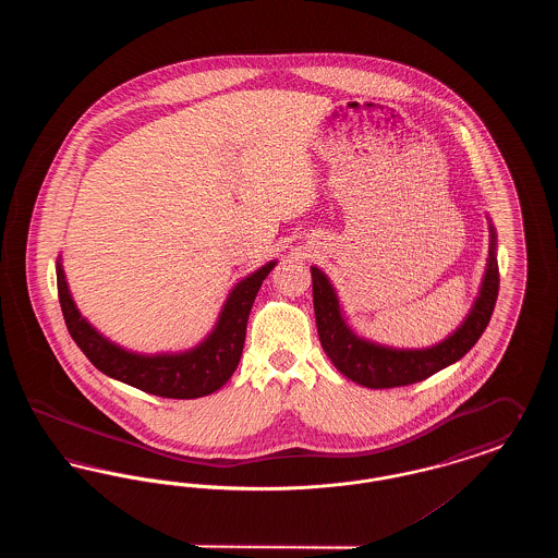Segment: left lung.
Wrapping results in <instances>:
<instances>
[{
	"label": "left lung",
	"instance_id": "1",
	"mask_svg": "<svg viewBox=\"0 0 558 558\" xmlns=\"http://www.w3.org/2000/svg\"><path fill=\"white\" fill-rule=\"evenodd\" d=\"M496 244V228L489 221L487 264L471 312L444 341L423 349H398L357 337L353 328L347 324L339 294L335 291L332 282L319 267H312L314 312L319 343L330 357V362L335 364V368L362 387L391 389L425 380L435 372L444 371L460 357H464L487 328L498 299L500 274Z\"/></svg>",
	"mask_w": 558,
	"mask_h": 558
}]
</instances>
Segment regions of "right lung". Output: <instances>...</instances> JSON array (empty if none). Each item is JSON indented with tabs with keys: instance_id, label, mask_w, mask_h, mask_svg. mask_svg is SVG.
Segmentation results:
<instances>
[{
	"instance_id": "1",
	"label": "right lung",
	"mask_w": 558,
	"mask_h": 558,
	"mask_svg": "<svg viewBox=\"0 0 558 558\" xmlns=\"http://www.w3.org/2000/svg\"><path fill=\"white\" fill-rule=\"evenodd\" d=\"M276 264L278 262L274 259L240 280L228 294L211 332L198 345L180 353L155 355L135 353L112 343L81 316L73 294L69 291L60 257L56 262V280L66 328L73 341L98 371L159 398L196 399L211 396L221 389L236 371L251 307L267 274Z\"/></svg>"
}]
</instances>
